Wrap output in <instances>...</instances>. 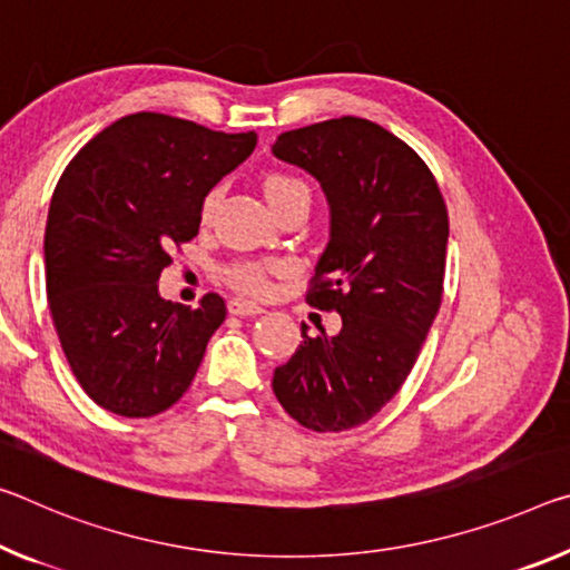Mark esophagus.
<instances>
[{"label": "esophagus", "instance_id": "1", "mask_svg": "<svg viewBox=\"0 0 570 570\" xmlns=\"http://www.w3.org/2000/svg\"><path fill=\"white\" fill-rule=\"evenodd\" d=\"M228 312L236 314V317H258V314H264V306L243 302V299H233L228 304Z\"/></svg>", "mask_w": 570, "mask_h": 570}]
</instances>
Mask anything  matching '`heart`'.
<instances>
[{"label": "heart", "mask_w": 570, "mask_h": 570, "mask_svg": "<svg viewBox=\"0 0 570 570\" xmlns=\"http://www.w3.org/2000/svg\"><path fill=\"white\" fill-rule=\"evenodd\" d=\"M264 193L268 203L278 213L284 205L294 200H309V187L299 177L286 175V171H268L264 177ZM223 197V185H215L205 193L200 203V220L210 223ZM282 268L274 261H238L223 268V282L246 296H266L271 294V278Z\"/></svg>", "instance_id": "1"}]
</instances>
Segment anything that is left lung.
<instances>
[{"mask_svg": "<svg viewBox=\"0 0 570 570\" xmlns=\"http://www.w3.org/2000/svg\"><path fill=\"white\" fill-rule=\"evenodd\" d=\"M274 155L322 183L332 236L306 304L340 312L342 330L309 337L276 367L274 393L304 429L367 423L401 391L444 296V195L403 139L357 116L278 134Z\"/></svg>", "mask_w": 570, "mask_h": 570, "instance_id": "obj_1", "label": "left lung"}]
</instances>
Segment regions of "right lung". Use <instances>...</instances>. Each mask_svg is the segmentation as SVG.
Masks as SVG:
<instances>
[{
    "label": "right lung",
    "instance_id": "1",
    "mask_svg": "<svg viewBox=\"0 0 570 570\" xmlns=\"http://www.w3.org/2000/svg\"><path fill=\"white\" fill-rule=\"evenodd\" d=\"M256 134L139 111L96 134L62 171L45 228V288L88 399L149 419L193 385L225 302L159 296V274L200 230V203L250 157Z\"/></svg>",
    "mask_w": 570,
    "mask_h": 570
}]
</instances>
